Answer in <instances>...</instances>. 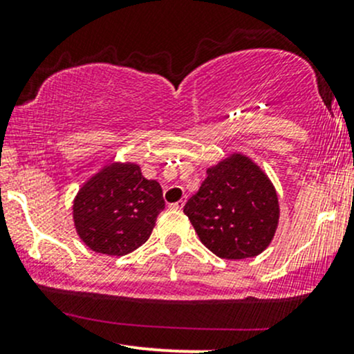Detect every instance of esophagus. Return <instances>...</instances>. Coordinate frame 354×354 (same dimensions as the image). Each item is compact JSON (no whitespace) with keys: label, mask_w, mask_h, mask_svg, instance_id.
Segmentation results:
<instances>
[{"label":"esophagus","mask_w":354,"mask_h":354,"mask_svg":"<svg viewBox=\"0 0 354 354\" xmlns=\"http://www.w3.org/2000/svg\"><path fill=\"white\" fill-rule=\"evenodd\" d=\"M185 203H187V198H181V200H178L176 203H171V207H174V209H183Z\"/></svg>","instance_id":"obj_1"}]
</instances>
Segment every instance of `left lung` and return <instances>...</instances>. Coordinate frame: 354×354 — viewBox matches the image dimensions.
<instances>
[{
	"mask_svg": "<svg viewBox=\"0 0 354 354\" xmlns=\"http://www.w3.org/2000/svg\"><path fill=\"white\" fill-rule=\"evenodd\" d=\"M183 212L200 241L224 260L260 255L274 240L281 216L270 178L238 151L207 167V178Z\"/></svg>",
	"mask_w": 354,
	"mask_h": 354,
	"instance_id": "8db88e82",
	"label": "left lung"
}]
</instances>
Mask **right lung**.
<instances>
[{"mask_svg":"<svg viewBox=\"0 0 354 354\" xmlns=\"http://www.w3.org/2000/svg\"><path fill=\"white\" fill-rule=\"evenodd\" d=\"M162 209V188L142 174L140 164L109 159L78 188L71 216L92 252L123 257L149 240Z\"/></svg>","mask_w":354,"mask_h":354,"instance_id":"right-lung-1","label":"right lung"}]
</instances>
